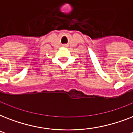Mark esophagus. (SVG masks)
Masks as SVG:
<instances>
[{"mask_svg": "<svg viewBox=\"0 0 133 133\" xmlns=\"http://www.w3.org/2000/svg\"><path fill=\"white\" fill-rule=\"evenodd\" d=\"M64 46H65V45H64Z\"/></svg>", "mask_w": 133, "mask_h": 133, "instance_id": "34e87169", "label": "esophagus"}]
</instances>
